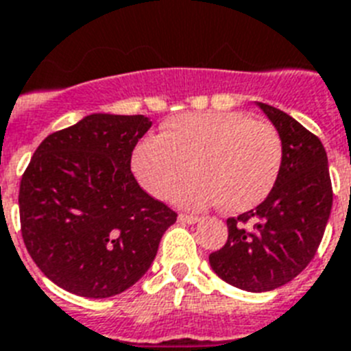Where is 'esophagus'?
<instances>
[{
    "label": "esophagus",
    "mask_w": 351,
    "mask_h": 351,
    "mask_svg": "<svg viewBox=\"0 0 351 351\" xmlns=\"http://www.w3.org/2000/svg\"><path fill=\"white\" fill-rule=\"evenodd\" d=\"M178 221H180V223H187V225H193V223H196V221H200V218H198V216L180 215V216H178Z\"/></svg>",
    "instance_id": "1"
}]
</instances>
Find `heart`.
<instances>
[{
	"instance_id": "obj_1",
	"label": "heart",
	"mask_w": 351,
	"mask_h": 351,
	"mask_svg": "<svg viewBox=\"0 0 351 351\" xmlns=\"http://www.w3.org/2000/svg\"><path fill=\"white\" fill-rule=\"evenodd\" d=\"M283 142L278 130L240 111L187 113L164 124L160 138H144L131 155L138 184L155 198L185 209L220 204L227 210L252 209L278 182Z\"/></svg>"
}]
</instances>
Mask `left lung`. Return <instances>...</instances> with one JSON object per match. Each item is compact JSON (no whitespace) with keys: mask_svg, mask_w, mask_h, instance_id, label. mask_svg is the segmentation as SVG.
Returning <instances> with one entry per match:
<instances>
[{"mask_svg":"<svg viewBox=\"0 0 351 351\" xmlns=\"http://www.w3.org/2000/svg\"><path fill=\"white\" fill-rule=\"evenodd\" d=\"M258 106L283 142L278 182L256 209L227 220V243L209 256L225 283L247 292L283 287L306 269L323 240L333 200L321 141L285 111L263 102Z\"/></svg>","mask_w":351,"mask_h":351,"instance_id":"left-lung-1","label":"left lung"}]
</instances>
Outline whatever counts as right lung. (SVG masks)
Masks as SVG:
<instances>
[{
    "mask_svg": "<svg viewBox=\"0 0 351 351\" xmlns=\"http://www.w3.org/2000/svg\"><path fill=\"white\" fill-rule=\"evenodd\" d=\"M144 115L93 113L48 135L19 185L21 234L50 281L82 298H111L146 274L176 213L142 189L131 153Z\"/></svg>",
    "mask_w": 351,
    "mask_h": 351,
    "instance_id": "right-lung-1",
    "label": "right lung"
}]
</instances>
